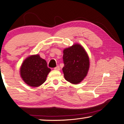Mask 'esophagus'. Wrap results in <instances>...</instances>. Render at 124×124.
I'll return each instance as SVG.
<instances>
[{
  "label": "esophagus",
  "instance_id": "34e87169",
  "mask_svg": "<svg viewBox=\"0 0 124 124\" xmlns=\"http://www.w3.org/2000/svg\"><path fill=\"white\" fill-rule=\"evenodd\" d=\"M54 69L55 70H57V71H59V70H60V67L59 66H57L55 67H54Z\"/></svg>",
  "mask_w": 124,
  "mask_h": 124
}]
</instances>
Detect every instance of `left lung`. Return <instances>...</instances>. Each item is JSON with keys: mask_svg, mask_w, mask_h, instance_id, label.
<instances>
[{"mask_svg": "<svg viewBox=\"0 0 124 124\" xmlns=\"http://www.w3.org/2000/svg\"><path fill=\"white\" fill-rule=\"evenodd\" d=\"M63 53L64 66L62 71L65 79L72 84H79L87 75L89 69L90 61L87 53L79 44L65 48Z\"/></svg>", "mask_w": 124, "mask_h": 124, "instance_id": "8db88e82", "label": "left lung"}]
</instances>
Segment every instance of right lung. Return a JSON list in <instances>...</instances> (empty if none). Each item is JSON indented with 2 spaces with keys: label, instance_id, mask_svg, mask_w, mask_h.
<instances>
[{
  "label": "right lung",
  "instance_id": "right-lung-1",
  "mask_svg": "<svg viewBox=\"0 0 124 124\" xmlns=\"http://www.w3.org/2000/svg\"><path fill=\"white\" fill-rule=\"evenodd\" d=\"M50 71L46 60L37 54L30 56L24 60L20 68V75L28 85L38 87L46 81Z\"/></svg>",
  "mask_w": 124,
  "mask_h": 124
}]
</instances>
